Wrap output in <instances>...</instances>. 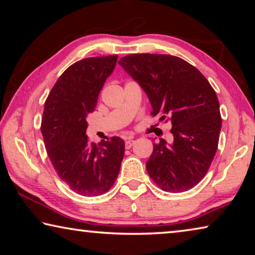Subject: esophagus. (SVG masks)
Masks as SVG:
<instances>
[{
    "label": "esophagus",
    "instance_id": "1",
    "mask_svg": "<svg viewBox=\"0 0 255 255\" xmlns=\"http://www.w3.org/2000/svg\"><path fill=\"white\" fill-rule=\"evenodd\" d=\"M133 143H135V140H133L132 138H128V139L126 140V143H125V146H126L127 149H129V148H131V146L133 145Z\"/></svg>",
    "mask_w": 255,
    "mask_h": 255
}]
</instances>
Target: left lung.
I'll return each instance as SVG.
<instances>
[{
	"mask_svg": "<svg viewBox=\"0 0 255 255\" xmlns=\"http://www.w3.org/2000/svg\"><path fill=\"white\" fill-rule=\"evenodd\" d=\"M118 63L148 97L154 117L172 123L173 141L161 138L146 162L149 176L166 192L193 188L204 179L218 146L222 117L214 89L176 56L132 54Z\"/></svg>",
	"mask_w": 255,
	"mask_h": 255,
	"instance_id": "1",
	"label": "left lung"
}]
</instances>
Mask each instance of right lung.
I'll return each instance as SVG.
<instances>
[{
    "label": "right lung",
    "instance_id": "add662e5",
    "mask_svg": "<svg viewBox=\"0 0 255 255\" xmlns=\"http://www.w3.org/2000/svg\"><path fill=\"white\" fill-rule=\"evenodd\" d=\"M118 56L79 60L59 76L45 102L41 133L47 154L62 181L85 197L103 195L119 174L125 154L120 137L89 143L86 117L114 72Z\"/></svg>",
    "mask_w": 255,
    "mask_h": 255
}]
</instances>
